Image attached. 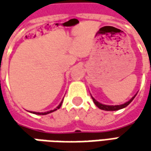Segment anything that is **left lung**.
<instances>
[{
    "mask_svg": "<svg viewBox=\"0 0 151 151\" xmlns=\"http://www.w3.org/2000/svg\"><path fill=\"white\" fill-rule=\"evenodd\" d=\"M136 95H134V96L131 98L129 101H127V102H125V103H124V104H122V105H115V106L104 105V104H101V103H100V102H98V101H96V99H94L92 96H91V98H92V100H93V101H94V103H95V105H96V107H99V108L101 109V110H105V111H117V110H119V109H122V108H124V107H127V106L130 103L131 101L134 100V98L135 97Z\"/></svg>",
    "mask_w": 151,
    "mask_h": 151,
    "instance_id": "obj_1",
    "label": "left lung"
}]
</instances>
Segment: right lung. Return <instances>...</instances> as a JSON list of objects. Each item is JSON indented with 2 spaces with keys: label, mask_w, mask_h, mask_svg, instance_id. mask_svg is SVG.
<instances>
[{
  "label": "right lung",
  "mask_w": 151,
  "mask_h": 151,
  "mask_svg": "<svg viewBox=\"0 0 151 151\" xmlns=\"http://www.w3.org/2000/svg\"><path fill=\"white\" fill-rule=\"evenodd\" d=\"M62 102H63V101H61L60 103V105H59L58 107H56L55 109H54V110H51V111H49V112H45V113H36V112H32V113H35V114H38V115H46V114H48V113H52V112H55V110L59 109V108L61 107V105H62Z\"/></svg>",
  "instance_id": "obj_1"
}]
</instances>
